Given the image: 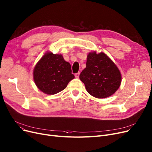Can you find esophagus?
Returning <instances> with one entry per match:
<instances>
[{"label":"esophagus","instance_id":"1","mask_svg":"<svg viewBox=\"0 0 152 152\" xmlns=\"http://www.w3.org/2000/svg\"><path fill=\"white\" fill-rule=\"evenodd\" d=\"M79 75H80V73H79V72H78V73H76V74L75 75V77H76V78H79Z\"/></svg>","mask_w":152,"mask_h":152}]
</instances>
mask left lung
<instances>
[{
	"instance_id": "obj_1",
	"label": "left lung",
	"mask_w": 152,
	"mask_h": 152,
	"mask_svg": "<svg viewBox=\"0 0 152 152\" xmlns=\"http://www.w3.org/2000/svg\"><path fill=\"white\" fill-rule=\"evenodd\" d=\"M89 94L98 99L111 96L121 85V75L118 68L103 52H90L87 57L86 68L79 75Z\"/></svg>"
}]
</instances>
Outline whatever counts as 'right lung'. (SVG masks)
Listing matches in <instances>:
<instances>
[{"label":"right lung","mask_w":152,"mask_h":152,"mask_svg":"<svg viewBox=\"0 0 152 152\" xmlns=\"http://www.w3.org/2000/svg\"><path fill=\"white\" fill-rule=\"evenodd\" d=\"M33 78L38 89L48 95L57 94L65 89L75 78L69 63L61 54L45 53L36 65Z\"/></svg>","instance_id":"add662e5"}]
</instances>
